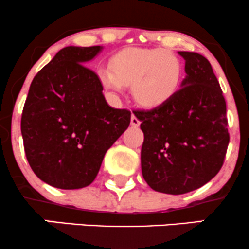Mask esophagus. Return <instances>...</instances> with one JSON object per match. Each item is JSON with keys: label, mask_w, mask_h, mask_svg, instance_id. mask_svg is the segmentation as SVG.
<instances>
[{"label": "esophagus", "mask_w": 249, "mask_h": 249, "mask_svg": "<svg viewBox=\"0 0 249 249\" xmlns=\"http://www.w3.org/2000/svg\"><path fill=\"white\" fill-rule=\"evenodd\" d=\"M140 124H141L140 119H138V118L136 117L135 114H132V117H131V125H132V126L138 127V126H140Z\"/></svg>", "instance_id": "esophagus-1"}]
</instances>
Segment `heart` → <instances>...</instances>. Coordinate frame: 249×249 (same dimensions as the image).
I'll return each mask as SVG.
<instances>
[{
    "label": "heart",
    "mask_w": 249,
    "mask_h": 249,
    "mask_svg": "<svg viewBox=\"0 0 249 249\" xmlns=\"http://www.w3.org/2000/svg\"><path fill=\"white\" fill-rule=\"evenodd\" d=\"M109 69L98 71L107 90L120 93L131 86L132 96L140 106L159 108L175 96L182 80L179 57L164 49H124L109 59Z\"/></svg>",
    "instance_id": "heart-1"
}]
</instances>
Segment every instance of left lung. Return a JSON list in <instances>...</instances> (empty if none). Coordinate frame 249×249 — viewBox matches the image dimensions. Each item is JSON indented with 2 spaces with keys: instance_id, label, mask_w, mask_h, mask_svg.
I'll return each mask as SVG.
<instances>
[{
  "instance_id": "obj_1",
  "label": "left lung",
  "mask_w": 249,
  "mask_h": 249,
  "mask_svg": "<svg viewBox=\"0 0 249 249\" xmlns=\"http://www.w3.org/2000/svg\"><path fill=\"white\" fill-rule=\"evenodd\" d=\"M186 77L174 98L159 108L137 111L144 142L142 174L158 192L184 195L210 181L229 144L227 105L210 62L180 51Z\"/></svg>"
}]
</instances>
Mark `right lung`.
Wrapping results in <instances>:
<instances>
[{
    "label": "right lung",
    "mask_w": 249,
    "mask_h": 249,
    "mask_svg": "<svg viewBox=\"0 0 249 249\" xmlns=\"http://www.w3.org/2000/svg\"><path fill=\"white\" fill-rule=\"evenodd\" d=\"M103 46H67L33 78L21 117L26 158L40 180L62 190L90 185L131 112L112 108L86 68Z\"/></svg>",
    "instance_id": "obj_1"
}]
</instances>
